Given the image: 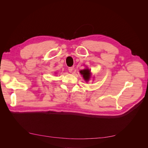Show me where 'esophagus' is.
Masks as SVG:
<instances>
[{"label": "esophagus", "mask_w": 148, "mask_h": 148, "mask_svg": "<svg viewBox=\"0 0 148 148\" xmlns=\"http://www.w3.org/2000/svg\"><path fill=\"white\" fill-rule=\"evenodd\" d=\"M73 70V67H69V68H68V71H69V73H72Z\"/></svg>", "instance_id": "1"}]
</instances>
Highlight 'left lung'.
I'll return each mask as SVG.
<instances>
[{
  "label": "left lung",
  "mask_w": 148,
  "mask_h": 148,
  "mask_svg": "<svg viewBox=\"0 0 148 148\" xmlns=\"http://www.w3.org/2000/svg\"><path fill=\"white\" fill-rule=\"evenodd\" d=\"M80 73L82 75L84 80L85 81H86V82H88L90 79L91 73H90V70L89 69L86 68V69L81 70L80 71Z\"/></svg>",
  "instance_id": "left-lung-1"
}]
</instances>
